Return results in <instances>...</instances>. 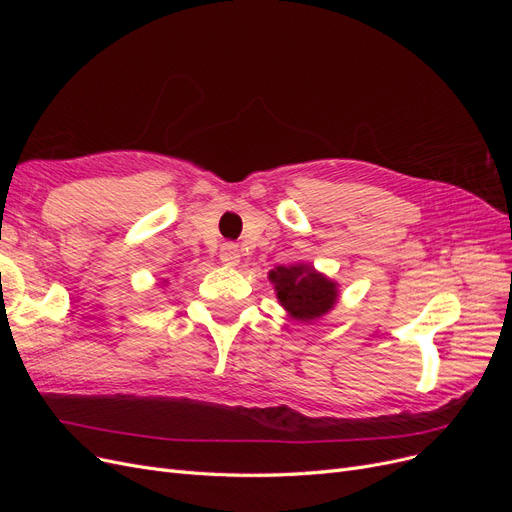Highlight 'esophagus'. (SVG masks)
<instances>
[{"label": "esophagus", "mask_w": 512, "mask_h": 512, "mask_svg": "<svg viewBox=\"0 0 512 512\" xmlns=\"http://www.w3.org/2000/svg\"><path fill=\"white\" fill-rule=\"evenodd\" d=\"M220 260L224 262L226 267H237L241 254H239V247L235 243H224L222 250H220Z\"/></svg>", "instance_id": "esophagus-1"}]
</instances>
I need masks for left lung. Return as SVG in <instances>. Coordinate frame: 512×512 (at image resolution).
I'll return each mask as SVG.
<instances>
[{"mask_svg": "<svg viewBox=\"0 0 512 512\" xmlns=\"http://www.w3.org/2000/svg\"><path fill=\"white\" fill-rule=\"evenodd\" d=\"M269 280L286 314L299 322L327 316L339 299V284L305 262L275 267L269 271Z\"/></svg>", "mask_w": 512, "mask_h": 512, "instance_id": "left-lung-1", "label": "left lung"}]
</instances>
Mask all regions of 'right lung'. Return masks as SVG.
<instances>
[{
	"label": "right lung",
	"mask_w": 512,
	"mask_h": 512,
	"mask_svg": "<svg viewBox=\"0 0 512 512\" xmlns=\"http://www.w3.org/2000/svg\"><path fill=\"white\" fill-rule=\"evenodd\" d=\"M164 282H166V280H164Z\"/></svg>",
	"instance_id": "add662e5"
}]
</instances>
